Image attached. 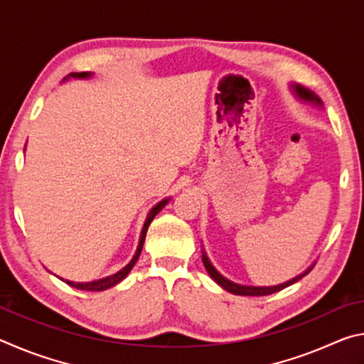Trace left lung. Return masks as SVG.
Listing matches in <instances>:
<instances>
[{"label":"left lung","instance_id":"left-lung-1","mask_svg":"<svg viewBox=\"0 0 364 364\" xmlns=\"http://www.w3.org/2000/svg\"><path fill=\"white\" fill-rule=\"evenodd\" d=\"M291 91L292 95L297 97L300 102H306V104H311V106L315 107H323V101L319 100V96L313 93L310 88H305V86H301L300 83H291ZM202 263H204V267L207 269V273L210 274V278L217 282L220 287H223L225 291L231 292L234 295H254V297H258V295H269V294H274V292H279L282 289H286L289 286L295 284V282L300 281L304 276H306L310 273L311 268L315 267L316 263H311L310 267H308L304 273H300L299 276H295V278L289 279L286 282H282V284L278 286H244V284H237V282H232L228 278H225L223 274L220 273V271L213 267L212 262L208 260V257L205 254V250L202 249Z\"/></svg>","mask_w":364,"mask_h":364}]
</instances>
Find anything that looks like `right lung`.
I'll return each mask as SVG.
<instances>
[{
    "label": "right lung",
    "mask_w": 364,
    "mask_h": 364,
    "mask_svg": "<svg viewBox=\"0 0 364 364\" xmlns=\"http://www.w3.org/2000/svg\"><path fill=\"white\" fill-rule=\"evenodd\" d=\"M95 73L93 72H72L67 75L63 82H65V80L69 78H80V80H88L93 77ZM170 197H165V199H162L160 202H157L156 205H154L149 213H147L146 217V221L143 225V230H141V236H139V242H138V247H136V252H134V255L130 262H128V264H125L120 271H117V273L110 274V276H106V278H101V279H96V281H90V282H75V281H69V279H63L64 282H67V284L75 287V289H80V291H93V292H101V291H106V289H110L119 284V282H122L123 279L127 278L128 273H130L132 268L134 267V263L138 262V258L141 255V250H143V244H144V239H146V232H147V228H149L151 221L154 220V217L162 210V208L168 204Z\"/></svg>",
    "instance_id": "right-lung-1"
}]
</instances>
